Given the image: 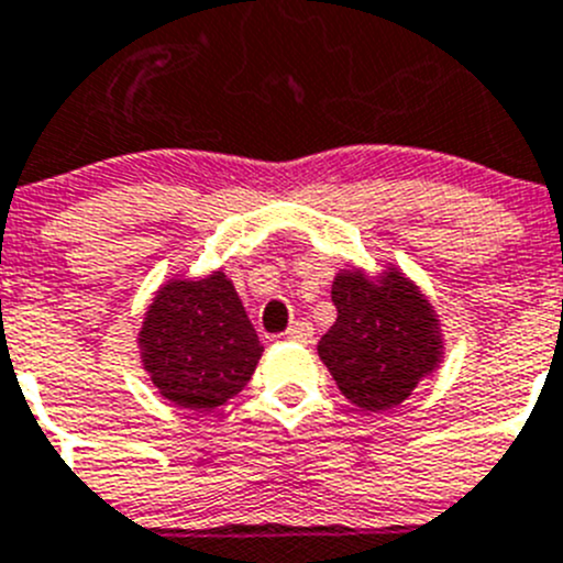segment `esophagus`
I'll return each instance as SVG.
<instances>
[{"label": "esophagus", "instance_id": "obj_1", "mask_svg": "<svg viewBox=\"0 0 563 563\" xmlns=\"http://www.w3.org/2000/svg\"><path fill=\"white\" fill-rule=\"evenodd\" d=\"M311 335H313L311 322H302V319H299V322H294L291 328L286 330V339L299 341V344H308V341H311Z\"/></svg>", "mask_w": 563, "mask_h": 563}]
</instances>
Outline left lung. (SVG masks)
Segmentation results:
<instances>
[{"mask_svg":"<svg viewBox=\"0 0 563 563\" xmlns=\"http://www.w3.org/2000/svg\"><path fill=\"white\" fill-rule=\"evenodd\" d=\"M333 328L317 344L335 386L361 411L397 408L444 361V333L428 294L400 269L361 266L333 277Z\"/></svg>","mask_w":563,"mask_h":563,"instance_id":"obj_1","label":"left lung"}]
</instances>
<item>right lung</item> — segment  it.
Segmentation results:
<instances>
[{
	"label": "right lung",
	"instance_id": "right-lung-1",
	"mask_svg": "<svg viewBox=\"0 0 563 563\" xmlns=\"http://www.w3.org/2000/svg\"><path fill=\"white\" fill-rule=\"evenodd\" d=\"M139 355L163 400L210 413L252 380L264 344L233 280L213 269L157 286L141 319Z\"/></svg>",
	"mask_w": 563,
	"mask_h": 563
}]
</instances>
